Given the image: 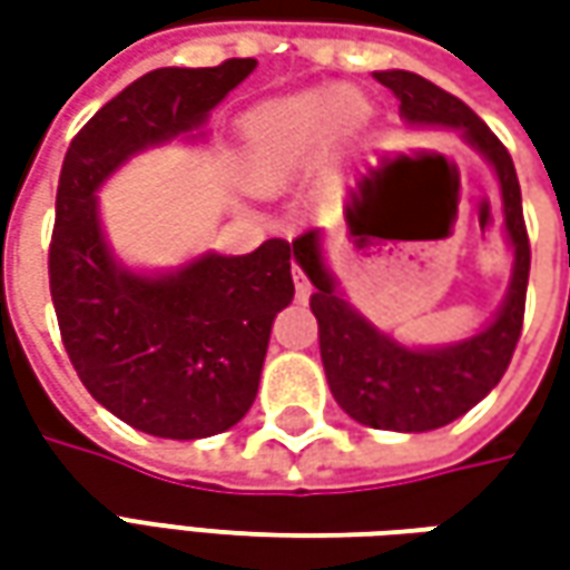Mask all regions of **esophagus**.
<instances>
[{
	"label": "esophagus",
	"mask_w": 570,
	"mask_h": 570,
	"mask_svg": "<svg viewBox=\"0 0 570 570\" xmlns=\"http://www.w3.org/2000/svg\"><path fill=\"white\" fill-rule=\"evenodd\" d=\"M292 278H295L297 297H301V301H307V297H311V282H307V275L301 273V269H295V273H292Z\"/></svg>",
	"instance_id": "1"
}]
</instances>
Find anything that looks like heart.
<instances>
[{
    "mask_svg": "<svg viewBox=\"0 0 570 570\" xmlns=\"http://www.w3.org/2000/svg\"><path fill=\"white\" fill-rule=\"evenodd\" d=\"M362 117V100L348 88H314L259 104L244 117V177L259 189L295 184L326 139L355 136Z\"/></svg>",
    "mask_w": 570,
    "mask_h": 570,
    "instance_id": "heart-1",
    "label": "heart"
}]
</instances>
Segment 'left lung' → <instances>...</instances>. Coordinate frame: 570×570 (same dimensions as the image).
Here are the masks:
<instances>
[{
    "instance_id": "obj_1",
    "label": "left lung",
    "mask_w": 570,
    "mask_h": 570,
    "mask_svg": "<svg viewBox=\"0 0 570 570\" xmlns=\"http://www.w3.org/2000/svg\"><path fill=\"white\" fill-rule=\"evenodd\" d=\"M374 78L396 95L400 117L409 126L460 129L466 145H472L494 167L501 187L504 230L514 247V273H511L508 297L485 330L450 345L409 348L381 333L342 297L340 282L326 269L317 228L304 230L297 240H292V259L314 285L311 311L317 317L320 358L336 403L367 428L431 431L466 415L504 377L523 330V304L530 282V237L523 225L514 161L492 129L463 100L415 72L390 69V72H374Z\"/></svg>"
}]
</instances>
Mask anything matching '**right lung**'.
I'll use <instances>...</instances> for the list:
<instances>
[{"label":"right lung","instance_id":"1","mask_svg":"<svg viewBox=\"0 0 570 570\" xmlns=\"http://www.w3.org/2000/svg\"><path fill=\"white\" fill-rule=\"evenodd\" d=\"M253 69L225 59L136 78L81 126L59 174L50 295L62 345L88 393L155 438H212L247 415L275 314L295 297L292 244L132 273L107 247L95 193L136 151L196 132Z\"/></svg>","mask_w":570,"mask_h":570}]
</instances>
